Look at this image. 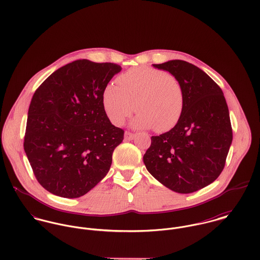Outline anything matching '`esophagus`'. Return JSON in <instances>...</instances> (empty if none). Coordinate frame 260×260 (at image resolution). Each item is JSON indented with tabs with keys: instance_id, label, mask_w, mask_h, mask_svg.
Masks as SVG:
<instances>
[{
	"instance_id": "34e87169",
	"label": "esophagus",
	"mask_w": 260,
	"mask_h": 260,
	"mask_svg": "<svg viewBox=\"0 0 260 260\" xmlns=\"http://www.w3.org/2000/svg\"><path fill=\"white\" fill-rule=\"evenodd\" d=\"M134 137H135V134H133L131 132H127V131L125 132V139L126 140H133Z\"/></svg>"
}]
</instances>
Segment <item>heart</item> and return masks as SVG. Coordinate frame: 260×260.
<instances>
[{"label":"heart","mask_w":260,"mask_h":260,"mask_svg":"<svg viewBox=\"0 0 260 260\" xmlns=\"http://www.w3.org/2000/svg\"><path fill=\"white\" fill-rule=\"evenodd\" d=\"M117 84H109L103 93V106L114 125H122L135 108V128L167 132L181 119L185 95L175 76L143 66L120 75Z\"/></svg>","instance_id":"obj_1"}]
</instances>
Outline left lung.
I'll list each match as a JSON object with an SVG mask.
<instances>
[{
  "label": "left lung",
  "mask_w": 260,
  "mask_h": 260,
  "mask_svg": "<svg viewBox=\"0 0 260 260\" xmlns=\"http://www.w3.org/2000/svg\"><path fill=\"white\" fill-rule=\"evenodd\" d=\"M182 84L185 106L170 131L151 137L143 156L149 173L177 193L211 184L222 172L232 143L229 111L220 87L204 71L182 60L153 64Z\"/></svg>",
  "instance_id": "1"
}]
</instances>
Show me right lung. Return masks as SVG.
<instances>
[{"label":"right lung","instance_id":"right-lung-1","mask_svg":"<svg viewBox=\"0 0 260 260\" xmlns=\"http://www.w3.org/2000/svg\"><path fill=\"white\" fill-rule=\"evenodd\" d=\"M122 68L77 60L50 75L33 95L24 149L38 182L64 198H78L108 173L124 138L103 106V93Z\"/></svg>","mask_w":260,"mask_h":260}]
</instances>
